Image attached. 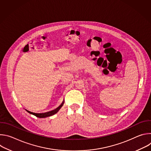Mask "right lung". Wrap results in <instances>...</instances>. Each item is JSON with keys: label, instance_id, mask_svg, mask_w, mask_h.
Wrapping results in <instances>:
<instances>
[{"label": "right lung", "instance_id": "1", "mask_svg": "<svg viewBox=\"0 0 151 151\" xmlns=\"http://www.w3.org/2000/svg\"><path fill=\"white\" fill-rule=\"evenodd\" d=\"M63 103H64V101L62 102L61 104L58 106L57 109H54V110H52L51 111H50V112H45V113H35V112H32L31 111H29L27 109H25V110L29 112V114H32L35 116H36V117H38V118H46V117H48V116H52L54 114H55L56 113H57L58 112V111L61 109V107H62V106L63 105Z\"/></svg>", "mask_w": 151, "mask_h": 151}]
</instances>
